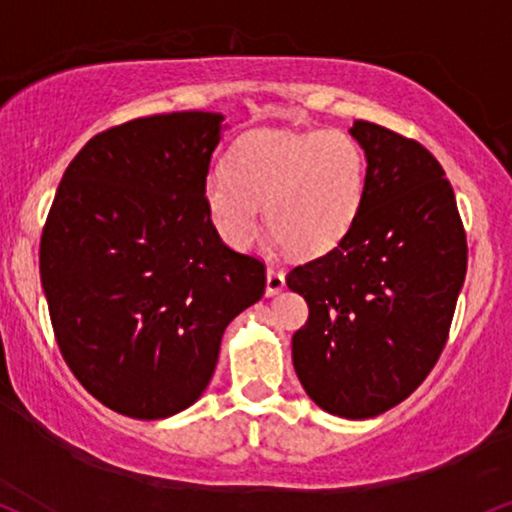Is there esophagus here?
<instances>
[{
  "label": "esophagus",
  "instance_id": "obj_1",
  "mask_svg": "<svg viewBox=\"0 0 512 512\" xmlns=\"http://www.w3.org/2000/svg\"><path fill=\"white\" fill-rule=\"evenodd\" d=\"M282 289H285V273L270 266L266 273V294L275 296V294H280Z\"/></svg>",
  "mask_w": 512,
  "mask_h": 512
}]
</instances>
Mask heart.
Instances as JSON below:
<instances>
[{
    "instance_id": "heart-1",
    "label": "heart",
    "mask_w": 512,
    "mask_h": 512,
    "mask_svg": "<svg viewBox=\"0 0 512 512\" xmlns=\"http://www.w3.org/2000/svg\"><path fill=\"white\" fill-rule=\"evenodd\" d=\"M363 197L365 154L342 130L254 132L204 187L208 216L227 244L254 242L263 204L268 232L296 256L325 254L342 242Z\"/></svg>"
}]
</instances>
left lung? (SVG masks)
Here are the masks:
<instances>
[{
	"label": "left lung",
	"instance_id": "1",
	"mask_svg": "<svg viewBox=\"0 0 512 512\" xmlns=\"http://www.w3.org/2000/svg\"><path fill=\"white\" fill-rule=\"evenodd\" d=\"M365 149L358 220L327 254L289 270L308 304L294 370L327 413L375 418L437 365L468 270V239L444 168L420 142L356 121Z\"/></svg>",
	"mask_w": 512,
	"mask_h": 512
}]
</instances>
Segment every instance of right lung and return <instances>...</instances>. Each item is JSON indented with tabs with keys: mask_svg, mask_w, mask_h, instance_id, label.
I'll list each match as a JSON object with an SVG mask.
<instances>
[{
	"mask_svg": "<svg viewBox=\"0 0 512 512\" xmlns=\"http://www.w3.org/2000/svg\"><path fill=\"white\" fill-rule=\"evenodd\" d=\"M220 113L135 118L68 163L40 239V277L68 368L137 420L180 413L225 327L266 292L261 258L220 239L204 187Z\"/></svg>",
	"mask_w": 512,
	"mask_h": 512,
	"instance_id": "obj_1",
	"label": "right lung"
}]
</instances>
